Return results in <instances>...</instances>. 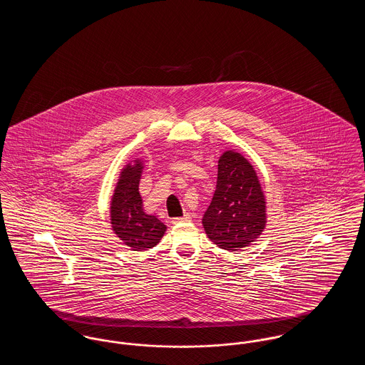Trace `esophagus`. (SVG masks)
Here are the masks:
<instances>
[{
    "label": "esophagus",
    "mask_w": 365,
    "mask_h": 365,
    "mask_svg": "<svg viewBox=\"0 0 365 365\" xmlns=\"http://www.w3.org/2000/svg\"><path fill=\"white\" fill-rule=\"evenodd\" d=\"M190 213H185V215L180 216V217H175V219H173V223H174V225H178V223H187V222H190Z\"/></svg>",
    "instance_id": "obj_1"
}]
</instances>
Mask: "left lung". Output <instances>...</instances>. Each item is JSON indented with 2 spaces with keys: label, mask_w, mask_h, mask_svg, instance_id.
<instances>
[{
  "label": "left lung",
  "mask_w": 365,
  "mask_h": 365,
  "mask_svg": "<svg viewBox=\"0 0 365 365\" xmlns=\"http://www.w3.org/2000/svg\"><path fill=\"white\" fill-rule=\"evenodd\" d=\"M265 197L253 165L234 150H227L217 165L213 198L202 217L209 240L228 252L255 242L267 223Z\"/></svg>",
  "instance_id": "8db88e82"
}]
</instances>
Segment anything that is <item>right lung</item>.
I'll return each mask as SVG.
<instances>
[{"mask_svg": "<svg viewBox=\"0 0 365 365\" xmlns=\"http://www.w3.org/2000/svg\"><path fill=\"white\" fill-rule=\"evenodd\" d=\"M143 170L142 161L127 164L110 201V225L115 234L133 250L143 252L161 241L167 227L153 215L143 210L139 194V180Z\"/></svg>", "mask_w": 365, "mask_h": 365, "instance_id": "add662e5", "label": "right lung"}]
</instances>
